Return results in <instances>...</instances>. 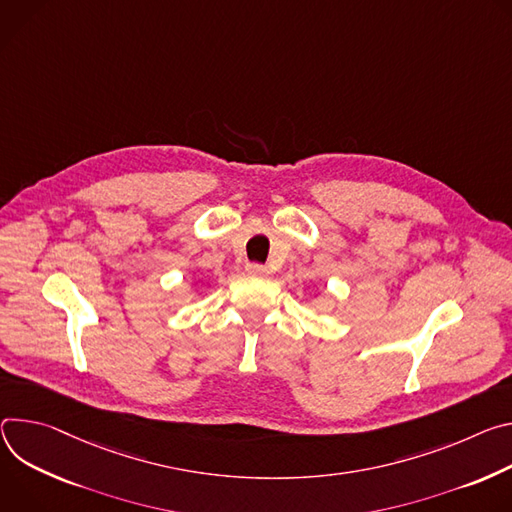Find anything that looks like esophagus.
I'll return each instance as SVG.
<instances>
[{
  "label": "esophagus",
  "mask_w": 512,
  "mask_h": 512,
  "mask_svg": "<svg viewBox=\"0 0 512 512\" xmlns=\"http://www.w3.org/2000/svg\"><path fill=\"white\" fill-rule=\"evenodd\" d=\"M246 272L252 274V276H264V274H268V268L264 264L250 262V264H246Z\"/></svg>",
  "instance_id": "esophagus-1"
}]
</instances>
